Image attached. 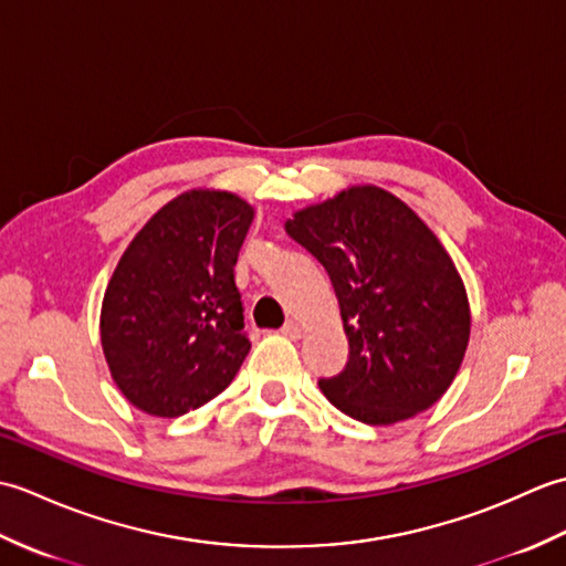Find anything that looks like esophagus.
<instances>
[{
  "label": "esophagus",
  "instance_id": "obj_1",
  "mask_svg": "<svg viewBox=\"0 0 566 566\" xmlns=\"http://www.w3.org/2000/svg\"><path fill=\"white\" fill-rule=\"evenodd\" d=\"M282 333L286 335V338H292V340H298L302 338V326H298L296 321H286L284 326H282Z\"/></svg>",
  "mask_w": 566,
  "mask_h": 566
}]
</instances>
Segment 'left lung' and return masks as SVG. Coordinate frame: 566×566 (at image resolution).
<instances>
[{
    "label": "left lung",
    "instance_id": "obj_1",
    "mask_svg": "<svg viewBox=\"0 0 566 566\" xmlns=\"http://www.w3.org/2000/svg\"><path fill=\"white\" fill-rule=\"evenodd\" d=\"M326 268L350 355L321 379L326 399L367 426L413 418L450 389L472 314L460 272L426 221L391 191L355 185L284 223Z\"/></svg>",
    "mask_w": 566,
    "mask_h": 566
}]
</instances>
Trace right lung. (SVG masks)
I'll return each instance as SVG.
<instances>
[{
	"label": "right lung",
	"mask_w": 566,
	"mask_h": 566,
	"mask_svg": "<svg viewBox=\"0 0 566 566\" xmlns=\"http://www.w3.org/2000/svg\"><path fill=\"white\" fill-rule=\"evenodd\" d=\"M255 209L189 189L150 216L106 284L99 333L112 379L143 413L177 418L219 396L250 350L233 268Z\"/></svg>",
	"instance_id": "right-lung-1"
}]
</instances>
